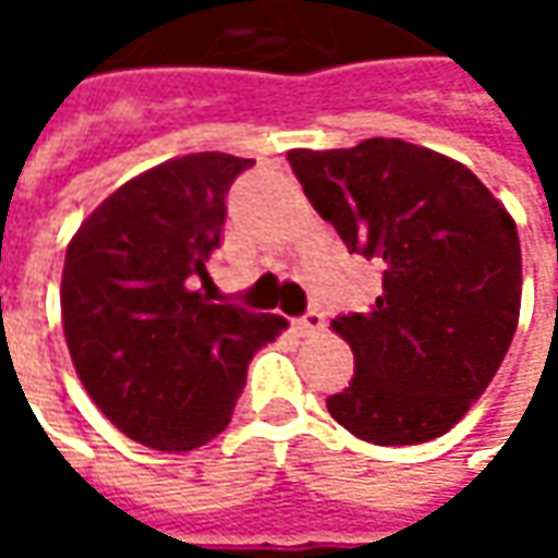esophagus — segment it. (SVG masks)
I'll use <instances>...</instances> for the list:
<instances>
[{
    "instance_id": "esophagus-1",
    "label": "esophagus",
    "mask_w": 558,
    "mask_h": 558,
    "mask_svg": "<svg viewBox=\"0 0 558 558\" xmlns=\"http://www.w3.org/2000/svg\"><path fill=\"white\" fill-rule=\"evenodd\" d=\"M294 329L301 335H316V332H323L326 329V316L319 311H311L307 316H301L298 323H294Z\"/></svg>"
}]
</instances>
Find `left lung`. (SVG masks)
Returning a JSON list of instances; mask_svg holds the SVG:
<instances>
[{
  "label": "left lung",
  "mask_w": 558,
  "mask_h": 558,
  "mask_svg": "<svg viewBox=\"0 0 558 558\" xmlns=\"http://www.w3.org/2000/svg\"><path fill=\"white\" fill-rule=\"evenodd\" d=\"M289 161L316 214L381 267L373 311L332 323L354 381L329 413L381 447L440 438L487 391L519 326L512 214L465 163L413 142L291 148Z\"/></svg>",
  "instance_id": "8db88e82"
}]
</instances>
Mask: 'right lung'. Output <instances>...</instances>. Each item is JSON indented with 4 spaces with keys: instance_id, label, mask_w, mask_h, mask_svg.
<instances>
[{
    "instance_id": "obj_1",
    "label": "right lung",
    "mask_w": 558,
    "mask_h": 558,
    "mask_svg": "<svg viewBox=\"0 0 558 558\" xmlns=\"http://www.w3.org/2000/svg\"><path fill=\"white\" fill-rule=\"evenodd\" d=\"M251 158L183 155L111 192L74 232L61 323L74 369L126 438L195 450L217 438L251 356L289 323L210 301L226 192Z\"/></svg>"
}]
</instances>
